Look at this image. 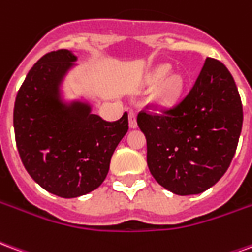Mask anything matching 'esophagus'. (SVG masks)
<instances>
[{"instance_id": "34e87169", "label": "esophagus", "mask_w": 252, "mask_h": 252, "mask_svg": "<svg viewBox=\"0 0 252 252\" xmlns=\"http://www.w3.org/2000/svg\"><path fill=\"white\" fill-rule=\"evenodd\" d=\"M129 126L131 128H136L137 121H136V113L133 110H129Z\"/></svg>"}]
</instances>
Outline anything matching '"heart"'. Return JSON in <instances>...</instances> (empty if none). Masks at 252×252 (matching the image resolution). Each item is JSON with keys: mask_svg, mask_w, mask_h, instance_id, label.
<instances>
[{"mask_svg": "<svg viewBox=\"0 0 252 252\" xmlns=\"http://www.w3.org/2000/svg\"><path fill=\"white\" fill-rule=\"evenodd\" d=\"M169 70V66L159 67L158 70L154 72V82L162 81L167 75ZM181 89H182V79H181V77L173 75V77L167 78L163 82V85H162L160 90L158 92V101L163 105L173 104L175 99H177V97H178Z\"/></svg>", "mask_w": 252, "mask_h": 252, "instance_id": "obj_1", "label": "heart"}]
</instances>
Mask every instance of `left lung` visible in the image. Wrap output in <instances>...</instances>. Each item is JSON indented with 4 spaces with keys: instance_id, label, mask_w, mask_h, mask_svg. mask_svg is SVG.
<instances>
[{
    "instance_id": "left-lung-1",
    "label": "left lung",
    "mask_w": 252,
    "mask_h": 252,
    "mask_svg": "<svg viewBox=\"0 0 252 252\" xmlns=\"http://www.w3.org/2000/svg\"><path fill=\"white\" fill-rule=\"evenodd\" d=\"M243 106L231 72L206 58L194 85L177 104H147L137 126L147 139V164L159 185L180 195L209 189L236 153Z\"/></svg>"
}]
</instances>
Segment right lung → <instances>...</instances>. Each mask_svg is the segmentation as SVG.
Returning a JSON list of instances; mask_svg holds the SVG:
<instances>
[{
  "instance_id": "obj_1",
  "label": "right lung",
  "mask_w": 252,
  "mask_h": 252,
  "mask_svg": "<svg viewBox=\"0 0 252 252\" xmlns=\"http://www.w3.org/2000/svg\"><path fill=\"white\" fill-rule=\"evenodd\" d=\"M77 58L68 50L41 57L17 92L13 126L20 158L35 182L52 194L74 198L97 189L113 151L128 131V113L106 121L88 105L66 106L59 83Z\"/></svg>"
}]
</instances>
